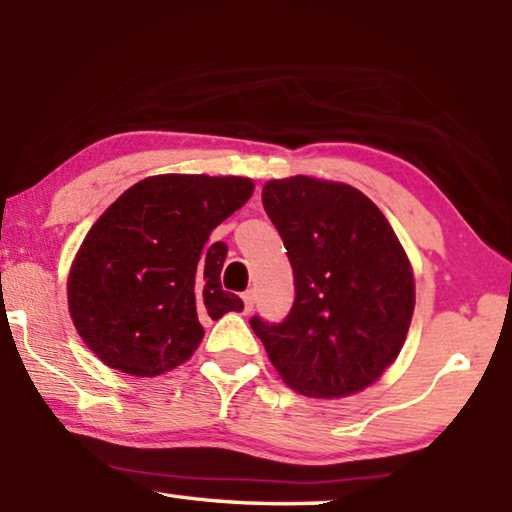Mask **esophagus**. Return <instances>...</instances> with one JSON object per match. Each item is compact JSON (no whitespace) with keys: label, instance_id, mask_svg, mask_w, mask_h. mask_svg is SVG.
I'll return each instance as SVG.
<instances>
[{"label":"esophagus","instance_id":"obj_1","mask_svg":"<svg viewBox=\"0 0 512 512\" xmlns=\"http://www.w3.org/2000/svg\"><path fill=\"white\" fill-rule=\"evenodd\" d=\"M241 298H244V311H246V314H250V311H253V307H255V291H246Z\"/></svg>","mask_w":512,"mask_h":512}]
</instances>
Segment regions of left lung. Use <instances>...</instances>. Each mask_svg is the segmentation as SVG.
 I'll use <instances>...</instances> for the list:
<instances>
[{"label": "left lung", "mask_w": 512, "mask_h": 512, "mask_svg": "<svg viewBox=\"0 0 512 512\" xmlns=\"http://www.w3.org/2000/svg\"><path fill=\"white\" fill-rule=\"evenodd\" d=\"M296 300L280 325L250 327L277 375L300 395L361 393L393 366L415 307L413 266L379 207L352 185L314 176L268 180Z\"/></svg>", "instance_id": "left-lung-1"}]
</instances>
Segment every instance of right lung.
<instances>
[{"instance_id":"obj_1","label":"right lung","mask_w":512,"mask_h":512,"mask_svg":"<svg viewBox=\"0 0 512 512\" xmlns=\"http://www.w3.org/2000/svg\"><path fill=\"white\" fill-rule=\"evenodd\" d=\"M255 192L241 176L160 173L128 187L85 235L67 275L69 316L108 368L158 377L201 345V318L244 302L221 289L216 225Z\"/></svg>"}]
</instances>
